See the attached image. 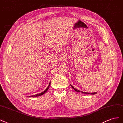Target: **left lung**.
Here are the masks:
<instances>
[{"label":"left lung","mask_w":123,"mask_h":123,"mask_svg":"<svg viewBox=\"0 0 123 123\" xmlns=\"http://www.w3.org/2000/svg\"><path fill=\"white\" fill-rule=\"evenodd\" d=\"M71 86H72V88L74 90H75L76 91H77V92H81V93H84V94H96V93L95 92V93H86V92H83V91H79V90H77V89H75L74 87V86H73L71 85Z\"/></svg>","instance_id":"1"}]
</instances>
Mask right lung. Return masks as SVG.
<instances>
[{
    "label": "right lung",
    "mask_w": 123,
    "mask_h": 123,
    "mask_svg": "<svg viewBox=\"0 0 123 123\" xmlns=\"http://www.w3.org/2000/svg\"><path fill=\"white\" fill-rule=\"evenodd\" d=\"M50 82L49 84V85H48V87H47V88H46V89H45V90L43 91V92H42V93H40V94H36V95H32V96H31V97H35V96L37 97V96H41V95H42L44 94L45 93H46V91L48 90V89H49V86H50ZM29 97H30V96H29Z\"/></svg>",
    "instance_id": "obj_1"
}]
</instances>
